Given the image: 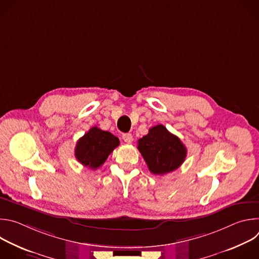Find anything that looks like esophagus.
<instances>
[{
	"label": "esophagus",
	"instance_id": "34e87169",
	"mask_svg": "<svg viewBox=\"0 0 259 259\" xmlns=\"http://www.w3.org/2000/svg\"><path fill=\"white\" fill-rule=\"evenodd\" d=\"M122 138L126 143H131L133 141V136L131 133H124L122 135Z\"/></svg>",
	"mask_w": 259,
	"mask_h": 259
}]
</instances>
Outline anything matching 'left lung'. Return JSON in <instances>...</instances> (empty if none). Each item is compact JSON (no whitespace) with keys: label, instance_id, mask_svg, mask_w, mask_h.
<instances>
[{"label":"left lung","instance_id":"left-lung-1","mask_svg":"<svg viewBox=\"0 0 259 259\" xmlns=\"http://www.w3.org/2000/svg\"><path fill=\"white\" fill-rule=\"evenodd\" d=\"M137 149L150 171L156 175H164L179 168L188 152L181 140L163 125L151 128L149 133L138 139Z\"/></svg>","mask_w":259,"mask_h":259}]
</instances>
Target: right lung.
I'll return each mask as SVG.
<instances>
[{
    "mask_svg": "<svg viewBox=\"0 0 259 259\" xmlns=\"http://www.w3.org/2000/svg\"><path fill=\"white\" fill-rule=\"evenodd\" d=\"M119 144L118 137L108 131L93 127L78 140L75 156L82 165L95 170L106 161Z\"/></svg>",
    "mask_w": 259,
    "mask_h": 259,
    "instance_id": "1",
    "label": "right lung"
}]
</instances>
